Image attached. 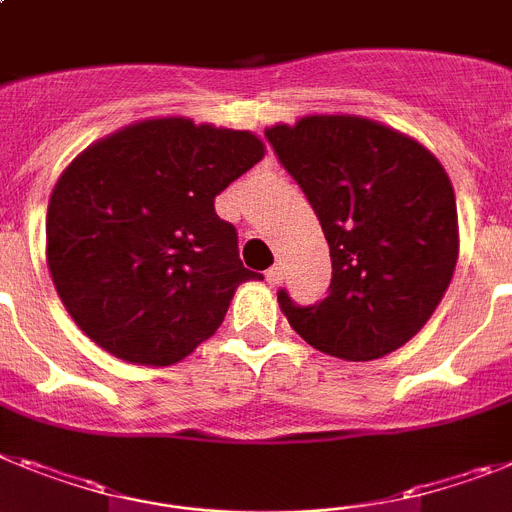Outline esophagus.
Segmentation results:
<instances>
[{"instance_id":"obj_1","label":"esophagus","mask_w":512,"mask_h":512,"mask_svg":"<svg viewBox=\"0 0 512 512\" xmlns=\"http://www.w3.org/2000/svg\"><path fill=\"white\" fill-rule=\"evenodd\" d=\"M282 279H285V272H282V266H272V269H266V282L272 287L282 285Z\"/></svg>"}]
</instances>
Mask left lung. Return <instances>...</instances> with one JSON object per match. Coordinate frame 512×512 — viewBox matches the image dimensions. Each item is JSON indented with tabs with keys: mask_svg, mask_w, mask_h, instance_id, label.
<instances>
[{
	"mask_svg": "<svg viewBox=\"0 0 512 512\" xmlns=\"http://www.w3.org/2000/svg\"><path fill=\"white\" fill-rule=\"evenodd\" d=\"M323 227L329 298L279 308L310 347L368 362L404 347L451 285L458 261L453 183L425 144L381 121L313 113L266 129Z\"/></svg>",
	"mask_w": 512,
	"mask_h": 512,
	"instance_id": "left-lung-1",
	"label": "left lung"
}]
</instances>
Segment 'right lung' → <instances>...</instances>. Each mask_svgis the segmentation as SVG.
Listing matches in <instances>:
<instances>
[{"instance_id": "1", "label": "right lung", "mask_w": 512, "mask_h": 512, "mask_svg": "<svg viewBox=\"0 0 512 512\" xmlns=\"http://www.w3.org/2000/svg\"><path fill=\"white\" fill-rule=\"evenodd\" d=\"M253 131L144 119L74 157L46 212V264L72 321L108 355L165 368L220 329L261 274L214 196L259 163Z\"/></svg>"}]
</instances>
